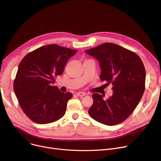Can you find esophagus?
<instances>
[{
	"instance_id": "34e87169",
	"label": "esophagus",
	"mask_w": 161,
	"mask_h": 161,
	"mask_svg": "<svg viewBox=\"0 0 161 161\" xmlns=\"http://www.w3.org/2000/svg\"><path fill=\"white\" fill-rule=\"evenodd\" d=\"M77 95L79 96V97H84V96L86 95V93H84V92H78V93H77Z\"/></svg>"
}]
</instances>
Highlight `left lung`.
<instances>
[{
  "mask_svg": "<svg viewBox=\"0 0 161 161\" xmlns=\"http://www.w3.org/2000/svg\"><path fill=\"white\" fill-rule=\"evenodd\" d=\"M99 62L100 78L113 85V95L103 100L102 95H92L93 103L90 116L106 125L113 126L127 119L134 112L145 90L146 71L136 53L116 44L105 43L86 50Z\"/></svg>",
  "mask_w": 161,
  "mask_h": 161,
  "instance_id": "1",
  "label": "left lung"
}]
</instances>
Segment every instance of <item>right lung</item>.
I'll return each instance as SVG.
<instances>
[{
    "label": "right lung",
    "mask_w": 161,
    "mask_h": 161,
    "mask_svg": "<svg viewBox=\"0 0 161 161\" xmlns=\"http://www.w3.org/2000/svg\"><path fill=\"white\" fill-rule=\"evenodd\" d=\"M77 52L50 44L29 52L21 61L13 88L20 108L32 121L47 124L64 116L67 102L73 95L52 85Z\"/></svg>",
    "instance_id": "1"
}]
</instances>
